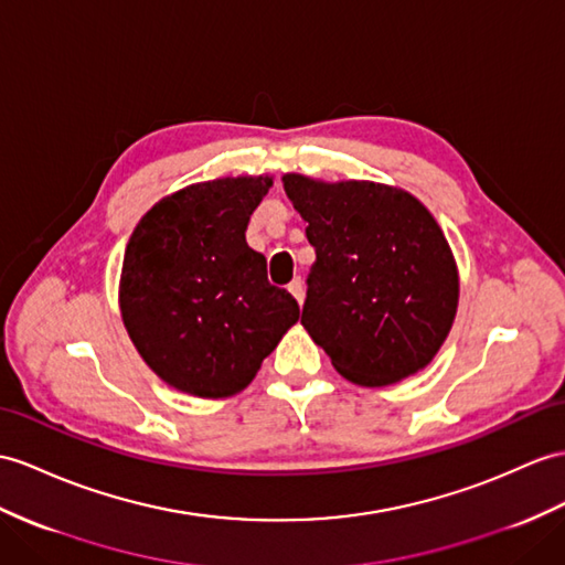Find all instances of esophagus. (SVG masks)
Wrapping results in <instances>:
<instances>
[{"label": "esophagus", "instance_id": "34e87169", "mask_svg": "<svg viewBox=\"0 0 565 565\" xmlns=\"http://www.w3.org/2000/svg\"><path fill=\"white\" fill-rule=\"evenodd\" d=\"M287 290L295 295L299 305H305V282H301V278H295L290 285H287Z\"/></svg>", "mask_w": 565, "mask_h": 565}]
</instances>
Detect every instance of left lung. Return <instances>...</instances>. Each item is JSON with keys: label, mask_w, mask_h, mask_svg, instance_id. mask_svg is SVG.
Instances as JSON below:
<instances>
[{"label": "left lung", "mask_w": 565, "mask_h": 565, "mask_svg": "<svg viewBox=\"0 0 565 565\" xmlns=\"http://www.w3.org/2000/svg\"><path fill=\"white\" fill-rule=\"evenodd\" d=\"M316 260L301 326L342 376L388 386L444 345L458 309V270L441 227L403 189L323 184L285 174Z\"/></svg>", "instance_id": "obj_1"}]
</instances>
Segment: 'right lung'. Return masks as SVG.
<instances>
[{"label":"right lung","mask_w":565,"mask_h":565,"mask_svg":"<svg viewBox=\"0 0 565 565\" xmlns=\"http://www.w3.org/2000/svg\"><path fill=\"white\" fill-rule=\"evenodd\" d=\"M270 177L191 184L150 209L124 252L119 307L146 364L170 386L225 397L246 388L297 299L268 282L246 225Z\"/></svg>","instance_id":"1"}]
</instances>
